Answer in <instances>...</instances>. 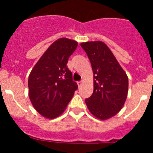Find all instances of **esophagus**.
Masks as SVG:
<instances>
[{
    "label": "esophagus",
    "mask_w": 153,
    "mask_h": 153,
    "mask_svg": "<svg viewBox=\"0 0 153 153\" xmlns=\"http://www.w3.org/2000/svg\"><path fill=\"white\" fill-rule=\"evenodd\" d=\"M82 82H83L82 81H78V86H79V87H80V86H81V84H82Z\"/></svg>",
    "instance_id": "esophagus-1"
}]
</instances>
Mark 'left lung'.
Wrapping results in <instances>:
<instances>
[{"instance_id": "1", "label": "left lung", "mask_w": 153, "mask_h": 153, "mask_svg": "<svg viewBox=\"0 0 153 153\" xmlns=\"http://www.w3.org/2000/svg\"><path fill=\"white\" fill-rule=\"evenodd\" d=\"M93 71L94 90L85 102L89 112L101 120L116 115L128 93V77L109 47L102 41L81 43Z\"/></svg>"}]
</instances>
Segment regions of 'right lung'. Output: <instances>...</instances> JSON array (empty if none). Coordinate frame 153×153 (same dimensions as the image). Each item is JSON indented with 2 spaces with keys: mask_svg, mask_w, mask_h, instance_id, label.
Instances as JSON below:
<instances>
[{
  "mask_svg": "<svg viewBox=\"0 0 153 153\" xmlns=\"http://www.w3.org/2000/svg\"><path fill=\"white\" fill-rule=\"evenodd\" d=\"M77 47L75 41L59 38L43 54L29 74V99L45 118L52 119L61 115L78 89L67 65Z\"/></svg>",
  "mask_w": 153,
  "mask_h": 153,
  "instance_id": "1",
  "label": "right lung"
}]
</instances>
